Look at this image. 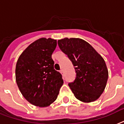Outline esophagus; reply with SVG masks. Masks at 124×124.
Masks as SVG:
<instances>
[{"label": "esophagus", "instance_id": "1", "mask_svg": "<svg viewBox=\"0 0 124 124\" xmlns=\"http://www.w3.org/2000/svg\"><path fill=\"white\" fill-rule=\"evenodd\" d=\"M60 72L61 73V74L63 75V70H61L60 71Z\"/></svg>", "mask_w": 124, "mask_h": 124}]
</instances>
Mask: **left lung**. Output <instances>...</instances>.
<instances>
[{
	"mask_svg": "<svg viewBox=\"0 0 124 124\" xmlns=\"http://www.w3.org/2000/svg\"><path fill=\"white\" fill-rule=\"evenodd\" d=\"M58 44L75 66L76 78L68 84L75 97L84 103L98 100L108 78L104 59L91 45L81 39L66 37L58 40Z\"/></svg>",
	"mask_w": 124,
	"mask_h": 124,
	"instance_id": "1",
	"label": "left lung"
}]
</instances>
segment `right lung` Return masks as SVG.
Listing matches in <instances>:
<instances>
[{
    "instance_id": "obj_1",
    "label": "right lung",
    "mask_w": 124,
    "mask_h": 124,
    "mask_svg": "<svg viewBox=\"0 0 124 124\" xmlns=\"http://www.w3.org/2000/svg\"><path fill=\"white\" fill-rule=\"evenodd\" d=\"M56 45V40L40 38L28 46L16 63L18 88L35 106L47 107L54 103L63 84L61 74L54 68L51 57Z\"/></svg>"
}]
</instances>
